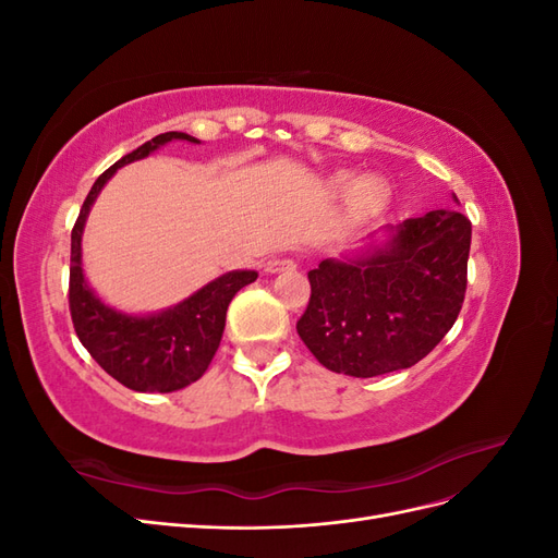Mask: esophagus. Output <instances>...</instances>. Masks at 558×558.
I'll use <instances>...</instances> for the list:
<instances>
[{
	"instance_id": "34e87169",
	"label": "esophagus",
	"mask_w": 558,
	"mask_h": 558,
	"mask_svg": "<svg viewBox=\"0 0 558 558\" xmlns=\"http://www.w3.org/2000/svg\"><path fill=\"white\" fill-rule=\"evenodd\" d=\"M291 269H295V260H291V258H272L265 265V272H269V275L291 272Z\"/></svg>"
}]
</instances>
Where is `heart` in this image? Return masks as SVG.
I'll return each mask as SVG.
<instances>
[{
    "mask_svg": "<svg viewBox=\"0 0 558 558\" xmlns=\"http://www.w3.org/2000/svg\"><path fill=\"white\" fill-rule=\"evenodd\" d=\"M337 189H349L351 185V174L342 172L335 177ZM388 197H391V189H388V183L381 177H363L356 183H353L351 189V209L356 216L361 218H369V216H377L386 205H388Z\"/></svg>",
    "mask_w": 558,
    "mask_h": 558,
    "instance_id": "heart-1",
    "label": "heart"
}]
</instances>
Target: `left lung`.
<instances>
[{"mask_svg": "<svg viewBox=\"0 0 558 558\" xmlns=\"http://www.w3.org/2000/svg\"><path fill=\"white\" fill-rule=\"evenodd\" d=\"M470 234L463 214L437 209L391 226L388 240L361 256L320 260L307 272L300 340L320 365L349 377L412 367L459 318Z\"/></svg>", "mask_w": 558, "mask_h": 558, "instance_id": "8db88e82", "label": "left lung"}]
</instances>
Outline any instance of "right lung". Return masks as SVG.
<instances>
[{
	"label": "right lung",
	"instance_id": "obj_1",
	"mask_svg": "<svg viewBox=\"0 0 558 558\" xmlns=\"http://www.w3.org/2000/svg\"><path fill=\"white\" fill-rule=\"evenodd\" d=\"M172 140L199 144V140L185 132H165L134 148L93 183L72 230L70 312L74 330L107 375L140 393H172L205 375L221 344L230 300L258 279V272L253 269H234L202 286L179 305L146 316L125 314L105 305L88 286L81 263V238L93 202L116 170L146 158Z\"/></svg>",
	"mask_w": 558,
	"mask_h": 558
}]
</instances>
